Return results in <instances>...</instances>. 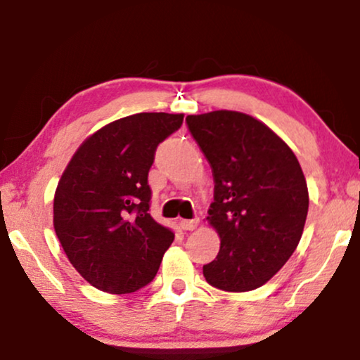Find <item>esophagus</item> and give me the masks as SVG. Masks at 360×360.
I'll list each match as a JSON object with an SVG mask.
<instances>
[{
	"mask_svg": "<svg viewBox=\"0 0 360 360\" xmlns=\"http://www.w3.org/2000/svg\"><path fill=\"white\" fill-rule=\"evenodd\" d=\"M198 225H200V220H198V218H194V220H181L179 221L181 229L189 230V232H191V230H196Z\"/></svg>",
	"mask_w": 360,
	"mask_h": 360,
	"instance_id": "1",
	"label": "esophagus"
}]
</instances>
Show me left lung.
<instances>
[{
    "mask_svg": "<svg viewBox=\"0 0 360 360\" xmlns=\"http://www.w3.org/2000/svg\"><path fill=\"white\" fill-rule=\"evenodd\" d=\"M213 169L214 201L206 220L220 252L203 266L210 284L243 292L266 284L298 247L308 186L295 152L266 123L218 110L186 117Z\"/></svg>",
    "mask_w": 360,
    "mask_h": 360,
    "instance_id": "1",
    "label": "left lung"
}]
</instances>
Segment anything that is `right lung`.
Returning a JSON list of instances; mask_svg holds the SVG:
<instances>
[{
  "instance_id": "add662e5",
  "label": "right lung",
  "mask_w": 360,
  "mask_h": 360,
  "mask_svg": "<svg viewBox=\"0 0 360 360\" xmlns=\"http://www.w3.org/2000/svg\"><path fill=\"white\" fill-rule=\"evenodd\" d=\"M183 113L115 120L77 147L53 194V230L91 286L128 295L155 278L174 232L148 213L155 148L183 125Z\"/></svg>"
}]
</instances>
